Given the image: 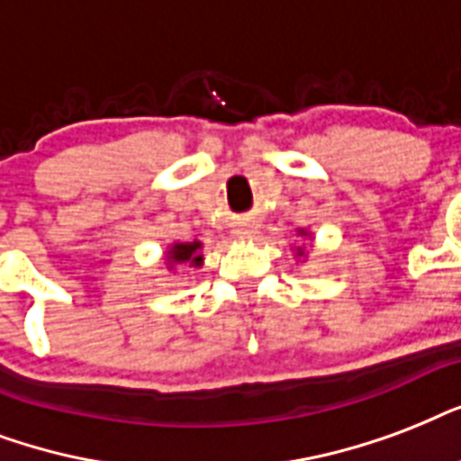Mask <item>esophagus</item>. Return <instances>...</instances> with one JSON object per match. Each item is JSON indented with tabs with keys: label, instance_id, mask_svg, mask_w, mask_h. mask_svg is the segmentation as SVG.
Here are the masks:
<instances>
[{
	"label": "esophagus",
	"instance_id": "obj_1",
	"mask_svg": "<svg viewBox=\"0 0 461 461\" xmlns=\"http://www.w3.org/2000/svg\"><path fill=\"white\" fill-rule=\"evenodd\" d=\"M257 233H259V223H257L252 216H245V219L240 221V226L235 228V235H238L240 240H249V238H255Z\"/></svg>",
	"mask_w": 461,
	"mask_h": 461
}]
</instances>
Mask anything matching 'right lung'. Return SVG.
I'll return each mask as SVG.
<instances>
[{
	"label": "right lung",
	"instance_id": "obj_1",
	"mask_svg": "<svg viewBox=\"0 0 461 461\" xmlns=\"http://www.w3.org/2000/svg\"><path fill=\"white\" fill-rule=\"evenodd\" d=\"M199 242H177L170 249V262L173 264H190V267H199L202 264V255H199ZM170 264V267H173Z\"/></svg>",
	"mask_w": 461,
	"mask_h": 461
}]
</instances>
